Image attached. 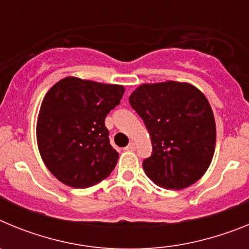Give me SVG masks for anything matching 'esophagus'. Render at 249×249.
Here are the masks:
<instances>
[{
    "label": "esophagus",
    "instance_id": "1",
    "mask_svg": "<svg viewBox=\"0 0 249 249\" xmlns=\"http://www.w3.org/2000/svg\"><path fill=\"white\" fill-rule=\"evenodd\" d=\"M126 149H127V151H135V149H136L135 142H129V144L126 147Z\"/></svg>",
    "mask_w": 249,
    "mask_h": 249
}]
</instances>
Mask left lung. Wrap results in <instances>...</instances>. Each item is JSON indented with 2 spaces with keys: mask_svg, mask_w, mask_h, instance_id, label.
I'll use <instances>...</instances> for the list:
<instances>
[{
  "mask_svg": "<svg viewBox=\"0 0 249 249\" xmlns=\"http://www.w3.org/2000/svg\"><path fill=\"white\" fill-rule=\"evenodd\" d=\"M129 105L151 137L152 155L142 163L147 177L168 190L198 181L215 147L214 116L206 96L190 83H144L132 92Z\"/></svg>",
  "mask_w": 249,
  "mask_h": 249,
  "instance_id": "left-lung-1",
  "label": "left lung"
}]
</instances>
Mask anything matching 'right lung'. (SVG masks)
<instances>
[{"label":"right lung","instance_id":"right-lung-1","mask_svg":"<svg viewBox=\"0 0 249 249\" xmlns=\"http://www.w3.org/2000/svg\"><path fill=\"white\" fill-rule=\"evenodd\" d=\"M124 93L120 85L66 77L46 93L37 120V144L52 175L73 188L108 177L118 160L105 118Z\"/></svg>","mask_w":249,"mask_h":249}]
</instances>
